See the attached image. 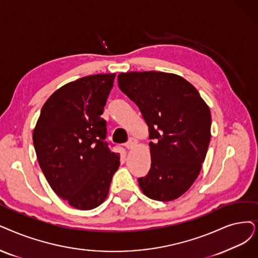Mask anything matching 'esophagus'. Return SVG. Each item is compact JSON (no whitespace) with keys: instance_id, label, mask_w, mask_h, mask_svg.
Segmentation results:
<instances>
[{"instance_id":"1","label":"esophagus","mask_w":258,"mask_h":258,"mask_svg":"<svg viewBox=\"0 0 258 258\" xmlns=\"http://www.w3.org/2000/svg\"><path fill=\"white\" fill-rule=\"evenodd\" d=\"M138 143H139V141H138L137 139L131 138V139L126 143V148H128V149L135 148V147L138 145Z\"/></svg>"}]
</instances>
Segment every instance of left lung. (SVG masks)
<instances>
[{"mask_svg":"<svg viewBox=\"0 0 258 258\" xmlns=\"http://www.w3.org/2000/svg\"><path fill=\"white\" fill-rule=\"evenodd\" d=\"M118 87L149 127L151 167L139 178L148 198L171 201L199 176L211 141V111L184 78L163 72L120 73Z\"/></svg>","mask_w":258,"mask_h":258,"instance_id":"1","label":"left lung"}]
</instances>
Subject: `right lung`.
I'll use <instances>...</instances> for the list:
<instances>
[{
  "mask_svg": "<svg viewBox=\"0 0 258 258\" xmlns=\"http://www.w3.org/2000/svg\"><path fill=\"white\" fill-rule=\"evenodd\" d=\"M114 78L96 74L61 87L41 109L34 129L37 159L48 184L77 210H93L105 201L119 166L100 116Z\"/></svg>",
  "mask_w": 258,
  "mask_h": 258,
  "instance_id": "add662e5",
  "label": "right lung"
}]
</instances>
